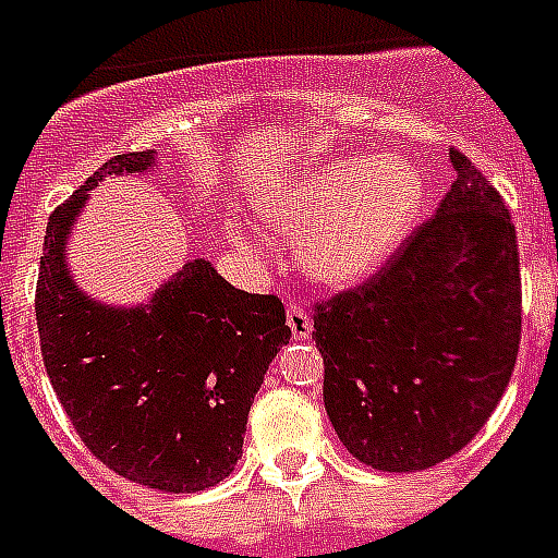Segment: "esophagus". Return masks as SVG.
Returning a JSON list of instances; mask_svg holds the SVG:
<instances>
[{"instance_id": "34e87169", "label": "esophagus", "mask_w": 558, "mask_h": 558, "mask_svg": "<svg viewBox=\"0 0 558 558\" xmlns=\"http://www.w3.org/2000/svg\"><path fill=\"white\" fill-rule=\"evenodd\" d=\"M287 324L298 341L310 339V332H313V318H310V313L301 304L287 306Z\"/></svg>"}]
</instances>
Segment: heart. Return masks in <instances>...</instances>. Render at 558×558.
Returning <instances> with one entry per match:
<instances>
[{
    "label": "heart",
    "mask_w": 558,
    "mask_h": 558,
    "mask_svg": "<svg viewBox=\"0 0 558 558\" xmlns=\"http://www.w3.org/2000/svg\"><path fill=\"white\" fill-rule=\"evenodd\" d=\"M423 173L399 156L341 159L295 179L263 202V217L298 240L315 280L353 283L371 275L420 217Z\"/></svg>",
    "instance_id": "b5f03b06"
}]
</instances>
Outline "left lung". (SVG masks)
Wrapping results in <instances>:
<instances>
[{"label": "left lung", "instance_id": "left-lung-1", "mask_svg": "<svg viewBox=\"0 0 558 558\" xmlns=\"http://www.w3.org/2000/svg\"><path fill=\"white\" fill-rule=\"evenodd\" d=\"M449 156L458 177L437 214L379 271L313 313L327 416L350 454L381 472L458 454L519 356L515 226L484 173L454 147Z\"/></svg>", "mask_w": 558, "mask_h": 558}]
</instances>
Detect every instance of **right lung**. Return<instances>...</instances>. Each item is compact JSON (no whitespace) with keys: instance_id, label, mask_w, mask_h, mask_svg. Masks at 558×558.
<instances>
[{"instance_id":"1","label":"right lung","mask_w":558,"mask_h":558,"mask_svg":"<svg viewBox=\"0 0 558 558\" xmlns=\"http://www.w3.org/2000/svg\"><path fill=\"white\" fill-rule=\"evenodd\" d=\"M153 161L150 150L116 156L51 210L34 310L48 379L83 446L133 484L199 493L234 472L254 393L292 330L278 295L234 289L202 257L147 306L77 292L63 252L92 185Z\"/></svg>"}]
</instances>
